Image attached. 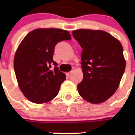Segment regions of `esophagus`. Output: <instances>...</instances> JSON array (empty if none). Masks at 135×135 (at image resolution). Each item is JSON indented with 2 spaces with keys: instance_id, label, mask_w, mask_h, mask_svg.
I'll return each instance as SVG.
<instances>
[{
  "instance_id": "esophagus-1",
  "label": "esophagus",
  "mask_w": 135,
  "mask_h": 135,
  "mask_svg": "<svg viewBox=\"0 0 135 135\" xmlns=\"http://www.w3.org/2000/svg\"><path fill=\"white\" fill-rule=\"evenodd\" d=\"M71 71H70V72H68V73H66L67 76H68V77H70V76H71Z\"/></svg>"
}]
</instances>
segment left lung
Masks as SVG:
<instances>
[{"label":"left lung","mask_w":135,"mask_h":135,"mask_svg":"<svg viewBox=\"0 0 135 135\" xmlns=\"http://www.w3.org/2000/svg\"><path fill=\"white\" fill-rule=\"evenodd\" d=\"M72 35L82 49L84 76L77 86L79 95L91 103H103L114 95L124 72L123 47L105 31L80 29Z\"/></svg>","instance_id":"1"}]
</instances>
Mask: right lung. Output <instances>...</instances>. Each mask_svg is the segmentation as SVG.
<instances>
[{"instance_id": "right-lung-1", "label": "right lung", "mask_w": 135, "mask_h": 135, "mask_svg": "<svg viewBox=\"0 0 135 135\" xmlns=\"http://www.w3.org/2000/svg\"><path fill=\"white\" fill-rule=\"evenodd\" d=\"M71 39L67 30L40 28L30 32L21 41L15 55L14 70L19 86L27 99L43 103L57 96L65 75L53 59L55 47L59 42Z\"/></svg>"}]
</instances>
